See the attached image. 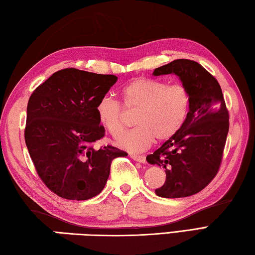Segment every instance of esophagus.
<instances>
[{
  "instance_id": "esophagus-1",
  "label": "esophagus",
  "mask_w": 255,
  "mask_h": 255,
  "mask_svg": "<svg viewBox=\"0 0 255 255\" xmlns=\"http://www.w3.org/2000/svg\"><path fill=\"white\" fill-rule=\"evenodd\" d=\"M130 157L131 158L133 159V160H136V161H138V163H146V158H145V156H139V155H130Z\"/></svg>"
}]
</instances>
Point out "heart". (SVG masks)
<instances>
[{
	"label": "heart",
	"mask_w": 255,
	"mask_h": 255,
	"mask_svg": "<svg viewBox=\"0 0 255 255\" xmlns=\"http://www.w3.org/2000/svg\"><path fill=\"white\" fill-rule=\"evenodd\" d=\"M122 95L125 108L136 110L138 125L118 140L119 146L129 151L145 150L155 139H170L183 127L191 105V96L184 85H167L150 78H137L129 82ZM96 114L101 126L112 136L118 137L124 131V109L110 96L101 97Z\"/></svg>",
	"instance_id": "obj_1"
}]
</instances>
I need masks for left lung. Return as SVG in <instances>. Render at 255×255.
Segmentation results:
<instances>
[{
  "label": "left lung",
  "mask_w": 255,
  "mask_h": 255,
  "mask_svg": "<svg viewBox=\"0 0 255 255\" xmlns=\"http://www.w3.org/2000/svg\"><path fill=\"white\" fill-rule=\"evenodd\" d=\"M176 75L187 88L191 105L183 127L146 160L165 168L157 196L187 197L215 177L229 132V113L219 82L200 63L177 59L156 68L152 76Z\"/></svg>",
  "instance_id": "left-lung-1"
}]
</instances>
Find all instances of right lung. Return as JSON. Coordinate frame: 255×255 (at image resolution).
<instances>
[{
  "label": "right lung",
  "instance_id": "add662e5",
  "mask_svg": "<svg viewBox=\"0 0 255 255\" xmlns=\"http://www.w3.org/2000/svg\"><path fill=\"white\" fill-rule=\"evenodd\" d=\"M118 78L78 70L54 72L31 95L26 108L25 143L40 178L58 196L85 201L103 191L116 157L113 146L99 149L105 136L96 106Z\"/></svg>",
  "mask_w": 255,
  "mask_h": 255
}]
</instances>
